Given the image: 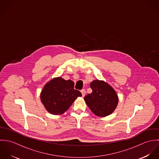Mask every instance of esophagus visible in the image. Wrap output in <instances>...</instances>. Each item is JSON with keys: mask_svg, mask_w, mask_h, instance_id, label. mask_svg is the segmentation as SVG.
I'll return each instance as SVG.
<instances>
[{"mask_svg": "<svg viewBox=\"0 0 159 159\" xmlns=\"http://www.w3.org/2000/svg\"><path fill=\"white\" fill-rule=\"evenodd\" d=\"M81 93H82V97H84L85 95V93H86V92H85V89H82L81 91Z\"/></svg>", "mask_w": 159, "mask_h": 159, "instance_id": "esophagus-1", "label": "esophagus"}]
</instances>
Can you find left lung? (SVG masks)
I'll use <instances>...</instances> for the list:
<instances>
[{
  "mask_svg": "<svg viewBox=\"0 0 159 159\" xmlns=\"http://www.w3.org/2000/svg\"><path fill=\"white\" fill-rule=\"evenodd\" d=\"M92 93L84 97L91 111L99 117L111 114L116 109L119 98L115 90L103 80H95L90 84Z\"/></svg>",
  "mask_w": 159,
  "mask_h": 159,
  "instance_id": "1",
  "label": "left lung"
}]
</instances>
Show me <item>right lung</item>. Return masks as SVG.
I'll return each mask as SVG.
<instances>
[{"mask_svg":"<svg viewBox=\"0 0 159 159\" xmlns=\"http://www.w3.org/2000/svg\"><path fill=\"white\" fill-rule=\"evenodd\" d=\"M74 83L62 77H55L48 82L40 93V100L46 110L53 115H61L66 111L82 93L74 89Z\"/></svg>","mask_w":159,"mask_h":159,"instance_id":"add662e5","label":"right lung"}]
</instances>
